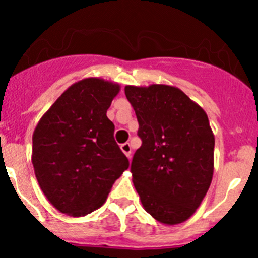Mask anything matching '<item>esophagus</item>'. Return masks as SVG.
<instances>
[{"instance_id": "esophagus-1", "label": "esophagus", "mask_w": 258, "mask_h": 258, "mask_svg": "<svg viewBox=\"0 0 258 258\" xmlns=\"http://www.w3.org/2000/svg\"><path fill=\"white\" fill-rule=\"evenodd\" d=\"M121 150H122V152L124 153V155L127 156V157H131V152H132V150H131V145L128 144V142H126V144H122L121 145Z\"/></svg>"}]
</instances>
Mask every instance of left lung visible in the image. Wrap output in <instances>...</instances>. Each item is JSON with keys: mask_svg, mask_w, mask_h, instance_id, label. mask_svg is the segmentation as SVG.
I'll list each match as a JSON object with an SVG mask.
<instances>
[{"mask_svg": "<svg viewBox=\"0 0 258 258\" xmlns=\"http://www.w3.org/2000/svg\"><path fill=\"white\" fill-rule=\"evenodd\" d=\"M124 93L142 140L131 163L142 206L163 225L184 222L212 181L215 136L209 117L175 86H126Z\"/></svg>", "mask_w": 258, "mask_h": 258, "instance_id": "obj_1", "label": "left lung"}]
</instances>
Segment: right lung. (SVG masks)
Masks as SVG:
<instances>
[{
    "label": "right lung",
    "instance_id": "add662e5",
    "mask_svg": "<svg viewBox=\"0 0 258 258\" xmlns=\"http://www.w3.org/2000/svg\"><path fill=\"white\" fill-rule=\"evenodd\" d=\"M121 86L88 77L70 86L41 117L32 165L46 199L64 215L100 209L128 160L113 139L107 110Z\"/></svg>",
    "mask_w": 258,
    "mask_h": 258
}]
</instances>
